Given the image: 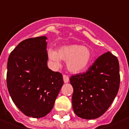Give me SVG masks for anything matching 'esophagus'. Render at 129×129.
<instances>
[{"mask_svg":"<svg viewBox=\"0 0 129 129\" xmlns=\"http://www.w3.org/2000/svg\"><path fill=\"white\" fill-rule=\"evenodd\" d=\"M63 81H64V83H68V82L69 81V77L66 74H63Z\"/></svg>","mask_w":129,"mask_h":129,"instance_id":"obj_1","label":"esophagus"}]
</instances>
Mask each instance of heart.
Here are the masks:
<instances>
[{"label": "heart", "instance_id": "heart-1", "mask_svg": "<svg viewBox=\"0 0 129 129\" xmlns=\"http://www.w3.org/2000/svg\"><path fill=\"white\" fill-rule=\"evenodd\" d=\"M48 56L55 66H59L61 59L67 61L68 69L73 73L83 71L92 60L91 50L87 46L77 44L62 46L58 52L48 49Z\"/></svg>", "mask_w": 129, "mask_h": 129}]
</instances>
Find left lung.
Returning a JSON list of instances; mask_svg holds the SVG:
<instances>
[{"label":"left lung","instance_id":"obj_1","mask_svg":"<svg viewBox=\"0 0 129 129\" xmlns=\"http://www.w3.org/2000/svg\"><path fill=\"white\" fill-rule=\"evenodd\" d=\"M72 107L75 114L92 120L101 116L110 107L120 87V66L110 52L104 53L86 72L72 75Z\"/></svg>","mask_w":129,"mask_h":129}]
</instances>
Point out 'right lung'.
<instances>
[{
  "label": "right lung",
  "mask_w": 129,
  "mask_h": 129,
  "mask_svg": "<svg viewBox=\"0 0 129 129\" xmlns=\"http://www.w3.org/2000/svg\"><path fill=\"white\" fill-rule=\"evenodd\" d=\"M47 38L21 42L9 55L7 85L12 101L28 117L39 118L52 110L63 84V75L48 68Z\"/></svg>",
  "instance_id": "1"
}]
</instances>
